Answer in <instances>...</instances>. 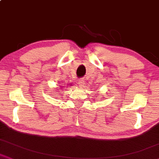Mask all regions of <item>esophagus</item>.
I'll list each match as a JSON object with an SVG mask.
<instances>
[{"label": "esophagus", "mask_w": 159, "mask_h": 159, "mask_svg": "<svg viewBox=\"0 0 159 159\" xmlns=\"http://www.w3.org/2000/svg\"><path fill=\"white\" fill-rule=\"evenodd\" d=\"M85 80L84 79V78H81V79H79V81H78V84H79V85L81 87H83L84 86V84H85Z\"/></svg>", "instance_id": "esophagus-1"}]
</instances>
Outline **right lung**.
I'll return each mask as SVG.
<instances>
[{
	"mask_svg": "<svg viewBox=\"0 0 159 159\" xmlns=\"http://www.w3.org/2000/svg\"><path fill=\"white\" fill-rule=\"evenodd\" d=\"M70 86H71V85H70ZM60 87H61V88H62V86H60Z\"/></svg>",
	"mask_w": 159,
	"mask_h": 159,
	"instance_id": "obj_1",
	"label": "right lung"
}]
</instances>
